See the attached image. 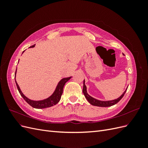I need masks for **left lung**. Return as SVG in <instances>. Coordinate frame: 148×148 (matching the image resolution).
I'll use <instances>...</instances> for the list:
<instances>
[{"label": "left lung", "mask_w": 148, "mask_h": 148, "mask_svg": "<svg viewBox=\"0 0 148 148\" xmlns=\"http://www.w3.org/2000/svg\"><path fill=\"white\" fill-rule=\"evenodd\" d=\"M127 90V89L125 91V92L122 94V95L120 96L119 98H117V99H114L112 101H102L95 99V98L92 97L91 96H89L88 94L87 93L86 91V85L84 84V80L83 82V92L84 94V95L85 97L86 98V99L88 101V102L90 103L91 104L92 106H99V107H110L112 106H114L115 104H117V102H119L121 99L123 97L125 93L126 92Z\"/></svg>", "instance_id": "obj_1"}]
</instances>
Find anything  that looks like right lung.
<instances>
[{
  "mask_svg": "<svg viewBox=\"0 0 148 148\" xmlns=\"http://www.w3.org/2000/svg\"><path fill=\"white\" fill-rule=\"evenodd\" d=\"M34 46H35V45H33L29 47H33ZM16 70L15 71V76L16 75ZM71 78V77H68V78H63L62 79H61V81H60L59 84H57V88L56 89L54 92H53L50 97L47 98V99H44L42 101H32L31 99H29L28 98L26 97L21 91L20 87L18 86V84H17L16 80H15V83L16 84V87L18 88V90L20 95L23 97V99L25 100V101L26 102L28 103V104H29L31 106H32L33 107H34V108H36V109H44V108H47V107H51L52 106H54L59 102V101L60 100L61 96L62 95V93H63V89H64V85Z\"/></svg>",
  "mask_w": 148,
  "mask_h": 148,
  "instance_id": "obj_1",
  "label": "right lung"
}]
</instances>
